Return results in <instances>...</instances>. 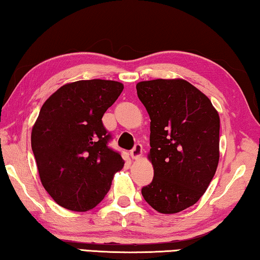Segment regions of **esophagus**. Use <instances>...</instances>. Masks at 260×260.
I'll return each instance as SVG.
<instances>
[{
  "instance_id": "34e87169",
  "label": "esophagus",
  "mask_w": 260,
  "mask_h": 260,
  "mask_svg": "<svg viewBox=\"0 0 260 260\" xmlns=\"http://www.w3.org/2000/svg\"><path fill=\"white\" fill-rule=\"evenodd\" d=\"M142 152H143V146H142V144L136 143L135 146L133 147V150L130 151V155H131V157H133L134 159H136V158L141 157Z\"/></svg>"
}]
</instances>
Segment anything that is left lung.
<instances>
[{
    "label": "left lung",
    "mask_w": 260,
    "mask_h": 260,
    "mask_svg": "<svg viewBox=\"0 0 260 260\" xmlns=\"http://www.w3.org/2000/svg\"><path fill=\"white\" fill-rule=\"evenodd\" d=\"M150 115V154L154 174L142 195L159 213L174 214L197 203L219 159V117L210 100L185 80L137 83Z\"/></svg>",
    "instance_id": "obj_1"
}]
</instances>
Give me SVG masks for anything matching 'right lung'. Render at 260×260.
<instances>
[{"instance_id": "right-lung-1", "label": "right lung", "mask_w": 260, "mask_h": 260, "mask_svg": "<svg viewBox=\"0 0 260 260\" xmlns=\"http://www.w3.org/2000/svg\"><path fill=\"white\" fill-rule=\"evenodd\" d=\"M123 90L111 80L65 85L44 103L31 146L44 188L63 208L87 211L105 199L124 161L109 147L102 117Z\"/></svg>"}]
</instances>
